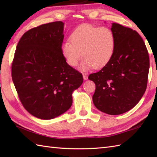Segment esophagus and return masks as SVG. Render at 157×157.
<instances>
[{
    "instance_id": "1",
    "label": "esophagus",
    "mask_w": 157,
    "mask_h": 157,
    "mask_svg": "<svg viewBox=\"0 0 157 157\" xmlns=\"http://www.w3.org/2000/svg\"><path fill=\"white\" fill-rule=\"evenodd\" d=\"M83 78H84V80H86V79H88V73H83Z\"/></svg>"
}]
</instances>
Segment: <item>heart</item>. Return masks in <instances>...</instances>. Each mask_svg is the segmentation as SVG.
Segmentation results:
<instances>
[{"mask_svg": "<svg viewBox=\"0 0 157 157\" xmlns=\"http://www.w3.org/2000/svg\"><path fill=\"white\" fill-rule=\"evenodd\" d=\"M69 41L63 44V54L72 67L78 64L82 56L84 60L80 66L82 71H86L92 66L99 68L105 65L115 51V35L106 27L81 25L71 33Z\"/></svg>", "mask_w": 157, "mask_h": 157, "instance_id": "obj_1", "label": "heart"}]
</instances>
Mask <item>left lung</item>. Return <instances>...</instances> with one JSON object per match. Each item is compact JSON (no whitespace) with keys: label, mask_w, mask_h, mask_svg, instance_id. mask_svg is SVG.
Masks as SVG:
<instances>
[{"label":"left lung","mask_w":157,"mask_h":157,"mask_svg":"<svg viewBox=\"0 0 157 157\" xmlns=\"http://www.w3.org/2000/svg\"><path fill=\"white\" fill-rule=\"evenodd\" d=\"M115 51L111 60L98 71L90 74L95 83L93 102L99 111L120 115L140 101L147 87L149 56L141 36L131 28L113 23Z\"/></svg>","instance_id":"8db88e82"}]
</instances>
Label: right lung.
Masks as SVG:
<instances>
[{
	"mask_svg": "<svg viewBox=\"0 0 157 157\" xmlns=\"http://www.w3.org/2000/svg\"><path fill=\"white\" fill-rule=\"evenodd\" d=\"M64 23L55 21L26 32L19 40L11 67L13 84L27 111L51 119L71 107L72 93L83 83L81 73L62 52Z\"/></svg>",
	"mask_w": 157,
	"mask_h": 157,
	"instance_id": "1",
	"label": "right lung"
}]
</instances>
